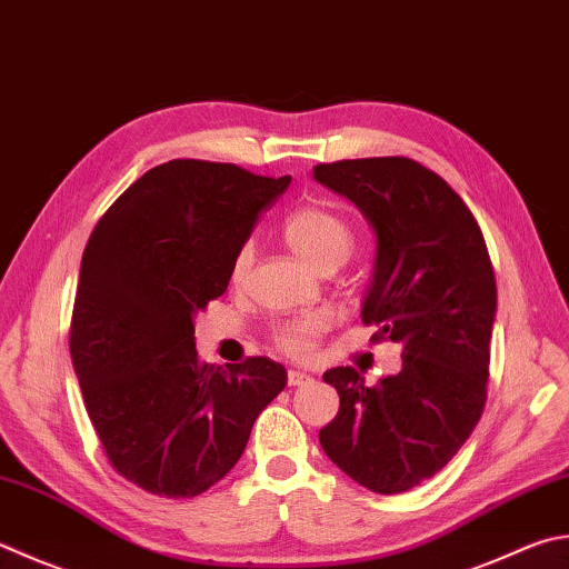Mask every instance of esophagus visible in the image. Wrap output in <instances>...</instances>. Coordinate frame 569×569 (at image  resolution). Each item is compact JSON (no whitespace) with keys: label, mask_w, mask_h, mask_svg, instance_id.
Listing matches in <instances>:
<instances>
[{"label":"esophagus","mask_w":569,"mask_h":569,"mask_svg":"<svg viewBox=\"0 0 569 569\" xmlns=\"http://www.w3.org/2000/svg\"><path fill=\"white\" fill-rule=\"evenodd\" d=\"M309 381H312V377H309L307 371H297V369L287 371V383L289 386H302V383H309Z\"/></svg>","instance_id":"esophagus-1"}]
</instances>
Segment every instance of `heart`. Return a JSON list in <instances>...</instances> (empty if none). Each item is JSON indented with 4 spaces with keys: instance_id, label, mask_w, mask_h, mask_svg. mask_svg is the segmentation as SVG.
Wrapping results in <instances>:
<instances>
[{
    "instance_id": "obj_1",
    "label": "heart",
    "mask_w": 569,
    "mask_h": 569,
    "mask_svg": "<svg viewBox=\"0 0 569 569\" xmlns=\"http://www.w3.org/2000/svg\"><path fill=\"white\" fill-rule=\"evenodd\" d=\"M284 240L302 260H307L319 272H331L339 264L347 262V257L353 250V230L351 224L339 216V212L321 208V206H305L295 212H289L282 224ZM252 264V248L242 244L234 254L230 277L232 282H242L244 274L250 272ZM327 331V319L319 315H305L297 319L282 321L272 329V345L284 351L287 357L305 359L315 351L317 341Z\"/></svg>"
}]
</instances>
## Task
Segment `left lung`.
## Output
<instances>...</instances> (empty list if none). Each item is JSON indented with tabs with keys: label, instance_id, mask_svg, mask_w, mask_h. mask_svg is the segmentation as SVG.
Listing matches in <instances>:
<instances>
[{
	"label": "left lung",
	"instance_id": "1",
	"mask_svg": "<svg viewBox=\"0 0 569 569\" xmlns=\"http://www.w3.org/2000/svg\"><path fill=\"white\" fill-rule=\"evenodd\" d=\"M377 232L361 321L371 341H399L403 369L367 386L353 367L325 381L339 413L319 431L325 453L381 496L433 478L486 409L496 272L478 220L446 180L403 156L315 166Z\"/></svg>",
	"mask_w": 569,
	"mask_h": 569
}]
</instances>
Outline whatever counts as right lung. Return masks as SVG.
<instances>
[{
	"label": "right lung",
	"mask_w": 569,
	"mask_h": 569,
	"mask_svg": "<svg viewBox=\"0 0 569 569\" xmlns=\"http://www.w3.org/2000/svg\"><path fill=\"white\" fill-rule=\"evenodd\" d=\"M289 176L178 158L148 170L96 222L81 257L69 351L86 413L118 476L196 498L238 463L284 389L267 357L200 361L192 317L230 282L234 254Z\"/></svg>",
	"instance_id": "right-lung-1"
}]
</instances>
